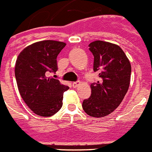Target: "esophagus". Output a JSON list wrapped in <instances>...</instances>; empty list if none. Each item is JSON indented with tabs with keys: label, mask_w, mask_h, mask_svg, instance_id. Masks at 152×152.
Segmentation results:
<instances>
[{
	"label": "esophagus",
	"mask_w": 152,
	"mask_h": 152,
	"mask_svg": "<svg viewBox=\"0 0 152 152\" xmlns=\"http://www.w3.org/2000/svg\"><path fill=\"white\" fill-rule=\"evenodd\" d=\"M80 84V82L79 81H77V82H74V83H72V87H73V88H77V87H78V85Z\"/></svg>",
	"instance_id": "1"
}]
</instances>
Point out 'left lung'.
<instances>
[{"instance_id": "obj_1", "label": "left lung", "mask_w": 152, "mask_h": 152, "mask_svg": "<svg viewBox=\"0 0 152 152\" xmlns=\"http://www.w3.org/2000/svg\"><path fill=\"white\" fill-rule=\"evenodd\" d=\"M89 50L94 56L93 70L101 80L91 84V96L83 102V109L88 115L101 118L122 102L129 87L131 64L115 44L95 41L89 44Z\"/></svg>"}]
</instances>
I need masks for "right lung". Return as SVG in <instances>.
Returning <instances> with one entry per match:
<instances>
[{"label":"right lung","instance_id":"obj_1","mask_svg":"<svg viewBox=\"0 0 152 152\" xmlns=\"http://www.w3.org/2000/svg\"><path fill=\"white\" fill-rule=\"evenodd\" d=\"M66 44L46 40L30 45L16 60V82L23 100L31 110L42 117L58 112L69 87L48 75L58 69L57 56Z\"/></svg>","mask_w":152,"mask_h":152}]
</instances>
